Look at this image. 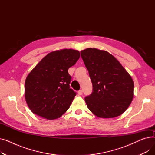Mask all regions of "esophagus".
I'll return each instance as SVG.
<instances>
[{"label":"esophagus","instance_id":"esophagus-1","mask_svg":"<svg viewBox=\"0 0 155 155\" xmlns=\"http://www.w3.org/2000/svg\"><path fill=\"white\" fill-rule=\"evenodd\" d=\"M82 94H83V91H82V90H80V91H78V94L79 95H82Z\"/></svg>","mask_w":155,"mask_h":155}]
</instances>
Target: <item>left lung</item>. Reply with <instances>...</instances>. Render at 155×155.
I'll return each instance as SVG.
<instances>
[{
  "instance_id": "left-lung-1",
  "label": "left lung",
  "mask_w": 155,
  "mask_h": 155,
  "mask_svg": "<svg viewBox=\"0 0 155 155\" xmlns=\"http://www.w3.org/2000/svg\"><path fill=\"white\" fill-rule=\"evenodd\" d=\"M80 54L93 86L92 94L85 97L88 109L101 118L121 115L133 98L134 82L131 76L107 51L87 48Z\"/></svg>"
}]
</instances>
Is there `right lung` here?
<instances>
[{
    "label": "right lung",
    "instance_id": "right-lung-1",
    "mask_svg": "<svg viewBox=\"0 0 155 155\" xmlns=\"http://www.w3.org/2000/svg\"><path fill=\"white\" fill-rule=\"evenodd\" d=\"M80 58L71 49L48 54L29 73L25 82V99L30 110L47 119L60 117L70 107L77 93L70 88L68 70Z\"/></svg>",
    "mask_w": 155,
    "mask_h": 155
}]
</instances>
